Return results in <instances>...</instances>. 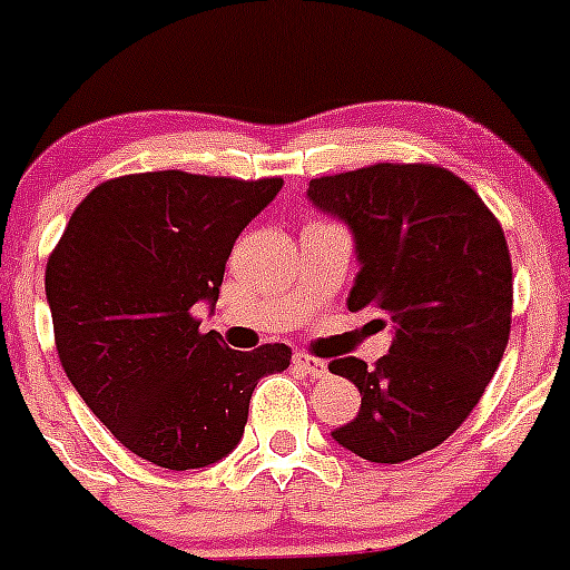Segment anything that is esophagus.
<instances>
[{"mask_svg": "<svg viewBox=\"0 0 570 570\" xmlns=\"http://www.w3.org/2000/svg\"><path fill=\"white\" fill-rule=\"evenodd\" d=\"M294 365L299 367L302 374H308V376H325L328 374V362L320 360V356H311V354H294Z\"/></svg>", "mask_w": 570, "mask_h": 570, "instance_id": "obj_1", "label": "esophagus"}]
</instances>
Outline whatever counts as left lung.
<instances>
[{
  "instance_id": "obj_1",
  "label": "left lung",
  "mask_w": 570,
  "mask_h": 570,
  "mask_svg": "<svg viewBox=\"0 0 570 570\" xmlns=\"http://www.w3.org/2000/svg\"><path fill=\"white\" fill-rule=\"evenodd\" d=\"M308 199L354 234L362 268L347 311L374 308L396 328L374 367L356 356L328 365L362 394L360 414L331 436L387 465L434 451L471 416L505 354L513 274L502 225L440 165L320 176Z\"/></svg>"
}]
</instances>
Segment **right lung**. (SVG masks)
<instances>
[{"mask_svg": "<svg viewBox=\"0 0 570 570\" xmlns=\"http://www.w3.org/2000/svg\"><path fill=\"white\" fill-rule=\"evenodd\" d=\"M279 188V176L150 170L97 185L70 214L45 268L59 362L130 454L214 465L239 445L256 382L291 365L288 345L230 351L194 316Z\"/></svg>", "mask_w": 570, "mask_h": 570, "instance_id": "1", "label": "right lung"}]
</instances>
